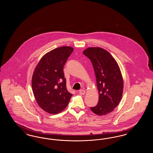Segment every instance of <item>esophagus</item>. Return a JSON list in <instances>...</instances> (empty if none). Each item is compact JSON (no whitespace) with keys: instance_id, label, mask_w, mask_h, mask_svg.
Masks as SVG:
<instances>
[{"instance_id":"obj_1","label":"esophagus","mask_w":153,"mask_h":153,"mask_svg":"<svg viewBox=\"0 0 153 153\" xmlns=\"http://www.w3.org/2000/svg\"><path fill=\"white\" fill-rule=\"evenodd\" d=\"M79 93L81 95H84L85 94V91L84 90V89H81L79 91Z\"/></svg>"}]
</instances>
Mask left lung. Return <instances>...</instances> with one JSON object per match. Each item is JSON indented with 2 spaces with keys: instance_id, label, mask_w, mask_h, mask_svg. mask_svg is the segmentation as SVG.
I'll use <instances>...</instances> for the list:
<instances>
[{
  "instance_id": "1",
  "label": "left lung",
  "mask_w": 153,
  "mask_h": 153,
  "mask_svg": "<svg viewBox=\"0 0 153 153\" xmlns=\"http://www.w3.org/2000/svg\"><path fill=\"white\" fill-rule=\"evenodd\" d=\"M83 54L92 64L99 94L97 104L90 108L96 115H107L122 99L123 81L120 68L114 57L101 48H89Z\"/></svg>"
}]
</instances>
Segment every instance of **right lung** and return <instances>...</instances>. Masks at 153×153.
I'll list each match as a JSON object with an SVG mask.
<instances>
[{"label": "right lung", "mask_w": 153, "mask_h": 153, "mask_svg": "<svg viewBox=\"0 0 153 153\" xmlns=\"http://www.w3.org/2000/svg\"><path fill=\"white\" fill-rule=\"evenodd\" d=\"M62 46L47 53L40 59L32 77V89L38 105L56 114L68 105L72 94L68 91L63 68L73 51Z\"/></svg>", "instance_id": "obj_1"}]
</instances>
